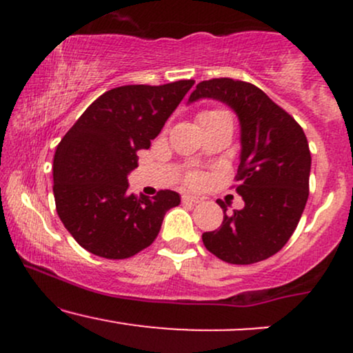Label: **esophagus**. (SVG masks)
Returning <instances> with one entry per match:
<instances>
[{
  "label": "esophagus",
  "instance_id": "obj_1",
  "mask_svg": "<svg viewBox=\"0 0 353 353\" xmlns=\"http://www.w3.org/2000/svg\"><path fill=\"white\" fill-rule=\"evenodd\" d=\"M182 201H184V202H192V204H199V202L204 201V197L190 196V194H184V196H182Z\"/></svg>",
  "mask_w": 353,
  "mask_h": 353
}]
</instances>
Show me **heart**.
<instances>
[{
  "mask_svg": "<svg viewBox=\"0 0 353 353\" xmlns=\"http://www.w3.org/2000/svg\"><path fill=\"white\" fill-rule=\"evenodd\" d=\"M212 112H221V111H209V112H204V114H212ZM202 114V116H204ZM189 182L190 184H197V182H201V176H197V174H192V176L189 177Z\"/></svg>",
  "mask_w": 353,
  "mask_h": 353,
  "instance_id": "1",
  "label": "heart"
}]
</instances>
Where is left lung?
Masks as SVG:
<instances>
[{"label": "left lung", "instance_id": "1", "mask_svg": "<svg viewBox=\"0 0 353 353\" xmlns=\"http://www.w3.org/2000/svg\"><path fill=\"white\" fill-rule=\"evenodd\" d=\"M216 99L241 125L237 194L245 205L222 225L202 234L205 249L229 264H255L282 249L301 221L309 197L310 151L302 128L262 89L230 78L202 81L188 104Z\"/></svg>", "mask_w": 353, "mask_h": 353}]
</instances>
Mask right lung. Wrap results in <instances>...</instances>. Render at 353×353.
<instances>
[{
	"mask_svg": "<svg viewBox=\"0 0 353 353\" xmlns=\"http://www.w3.org/2000/svg\"><path fill=\"white\" fill-rule=\"evenodd\" d=\"M192 86L184 79L111 89L61 139L52 161L56 210L88 252L106 259L141 252L157 237L165 212L179 205L174 190L137 199L128 192V176L137 168V151L149 149Z\"/></svg>",
	"mask_w": 353,
	"mask_h": 353,
	"instance_id": "1",
	"label": "right lung"
}]
</instances>
